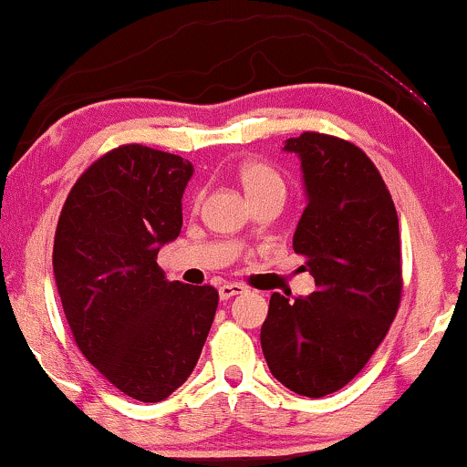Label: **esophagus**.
<instances>
[{
    "mask_svg": "<svg viewBox=\"0 0 467 467\" xmlns=\"http://www.w3.org/2000/svg\"><path fill=\"white\" fill-rule=\"evenodd\" d=\"M243 293H246V286L244 284H238V282H234V284H223L221 288H218V295H221V299L223 301H227V299H232V297H235V295H243Z\"/></svg>",
    "mask_w": 467,
    "mask_h": 467,
    "instance_id": "34e87169",
    "label": "esophagus"
}]
</instances>
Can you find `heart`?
Here are the masks:
<instances>
[{
  "instance_id": "heart-1",
  "label": "heart",
  "mask_w": 467,
  "mask_h": 467,
  "mask_svg": "<svg viewBox=\"0 0 467 467\" xmlns=\"http://www.w3.org/2000/svg\"><path fill=\"white\" fill-rule=\"evenodd\" d=\"M238 179L243 183L246 194H249L251 201L265 199V196L271 194H282L284 196V179L279 177L275 168H271L265 161H244L238 166Z\"/></svg>"
}]
</instances>
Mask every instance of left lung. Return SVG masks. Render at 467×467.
Returning <instances> with one entry per match:
<instances>
[{"label":"left lung","instance_id":"1","mask_svg":"<svg viewBox=\"0 0 467 467\" xmlns=\"http://www.w3.org/2000/svg\"><path fill=\"white\" fill-rule=\"evenodd\" d=\"M304 168L306 205L293 238L317 290L273 293L262 326L271 374L290 391L323 398L348 385L385 341L402 299V249L391 192L352 141L306 130L286 140Z\"/></svg>","mask_w":467,"mask_h":467}]
</instances>
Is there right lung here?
Here are the masks:
<instances>
[{"label":"right lung","instance_id":"right-lung-1","mask_svg":"<svg viewBox=\"0 0 467 467\" xmlns=\"http://www.w3.org/2000/svg\"><path fill=\"white\" fill-rule=\"evenodd\" d=\"M188 159L141 144L104 152L60 210L54 277L71 337L115 389L161 402L196 367L218 290L168 282L161 244L181 234Z\"/></svg>","mask_w":467,"mask_h":467}]
</instances>
